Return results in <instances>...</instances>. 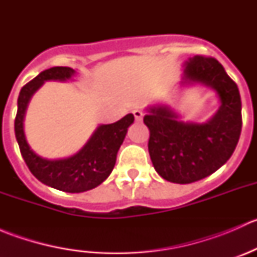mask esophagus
Masks as SVG:
<instances>
[{
  "mask_svg": "<svg viewBox=\"0 0 257 257\" xmlns=\"http://www.w3.org/2000/svg\"><path fill=\"white\" fill-rule=\"evenodd\" d=\"M133 114H134V118H136V120L137 121H141L142 119H143V112H142V110H139V109H136V110H133Z\"/></svg>",
  "mask_w": 257,
  "mask_h": 257,
  "instance_id": "34e87169",
  "label": "esophagus"
}]
</instances>
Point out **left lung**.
I'll list each match as a JSON object with an SVG mask.
<instances>
[{
  "mask_svg": "<svg viewBox=\"0 0 257 257\" xmlns=\"http://www.w3.org/2000/svg\"><path fill=\"white\" fill-rule=\"evenodd\" d=\"M181 83H201L216 92L220 107L206 123H184L168 105H152L144 115L154 169L163 179L190 184L221 168L239 142L242 118L236 83L212 57L194 56L185 62Z\"/></svg>",
  "mask_w": 257,
  "mask_h": 257,
  "instance_id": "1",
  "label": "left lung"
}]
</instances>
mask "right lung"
<instances>
[{"instance_id":"obj_1","label":"right lung","mask_w":257,"mask_h":257,"mask_svg":"<svg viewBox=\"0 0 257 257\" xmlns=\"http://www.w3.org/2000/svg\"><path fill=\"white\" fill-rule=\"evenodd\" d=\"M74 73V69L69 67H52L41 72L21 89L15 119V134L28 169L41 183L66 193L90 190L109 177L126 131L134 121L133 114H126L115 123L99 125L87 144L67 159L48 160L36 154L28 145L23 132V119L28 102L46 80H67Z\"/></svg>"}]
</instances>
